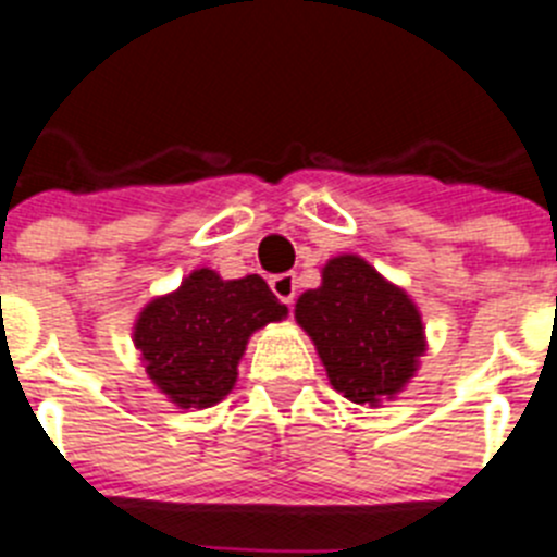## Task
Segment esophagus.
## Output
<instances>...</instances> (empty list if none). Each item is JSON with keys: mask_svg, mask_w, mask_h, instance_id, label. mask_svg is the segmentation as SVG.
<instances>
[{"mask_svg": "<svg viewBox=\"0 0 557 557\" xmlns=\"http://www.w3.org/2000/svg\"><path fill=\"white\" fill-rule=\"evenodd\" d=\"M270 287H273V293H275V298H278V301L287 304V307H293L295 293H298V282H295L293 273L273 275V278H270Z\"/></svg>", "mask_w": 557, "mask_h": 557, "instance_id": "1", "label": "esophagus"}]
</instances>
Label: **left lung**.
<instances>
[{"mask_svg":"<svg viewBox=\"0 0 557 557\" xmlns=\"http://www.w3.org/2000/svg\"><path fill=\"white\" fill-rule=\"evenodd\" d=\"M295 321L314 343L334 391L354 405L393 401L426 354L418 304L357 253L323 264L321 287L298 298Z\"/></svg>","mask_w":557,"mask_h":557,"instance_id":"1","label":"left lung"}]
</instances>
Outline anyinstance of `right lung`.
<instances>
[{"label": "right lung", "instance_id": "right-lung-1", "mask_svg": "<svg viewBox=\"0 0 557 557\" xmlns=\"http://www.w3.org/2000/svg\"><path fill=\"white\" fill-rule=\"evenodd\" d=\"M284 307L262 275L223 278L195 268L181 287L156 295L133 321V346L147 379L178 410H206L236 385L248 339L282 323Z\"/></svg>", "mask_w": 557, "mask_h": 557}]
</instances>
